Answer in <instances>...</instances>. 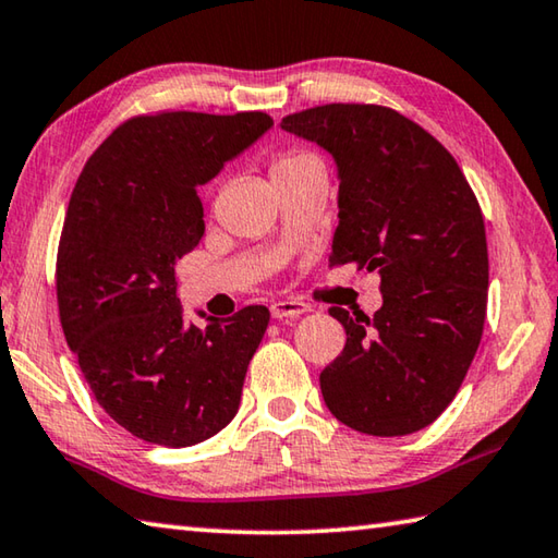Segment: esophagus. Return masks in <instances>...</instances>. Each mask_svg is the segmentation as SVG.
Instances as JSON below:
<instances>
[{"mask_svg":"<svg viewBox=\"0 0 558 558\" xmlns=\"http://www.w3.org/2000/svg\"><path fill=\"white\" fill-rule=\"evenodd\" d=\"M271 311V318H299L301 314H306L308 306L304 301H296V299H284V301H277V304L269 306Z\"/></svg>","mask_w":558,"mask_h":558,"instance_id":"obj_1","label":"esophagus"}]
</instances>
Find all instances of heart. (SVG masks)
<instances>
[{
  "mask_svg": "<svg viewBox=\"0 0 558 558\" xmlns=\"http://www.w3.org/2000/svg\"><path fill=\"white\" fill-rule=\"evenodd\" d=\"M304 163H320L314 154L308 151H289L277 159V163L271 166V173H279V171H289V169H296V166H304Z\"/></svg>",
  "mask_w": 558,
  "mask_h": 558,
  "instance_id": "heart-1",
  "label": "heart"
}]
</instances>
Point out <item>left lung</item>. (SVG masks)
I'll return each mask as SVG.
<instances>
[{"mask_svg": "<svg viewBox=\"0 0 558 558\" xmlns=\"http://www.w3.org/2000/svg\"><path fill=\"white\" fill-rule=\"evenodd\" d=\"M281 130L316 142L338 169V228L328 262H357L383 281L369 318L333 306L345 348L320 392L338 422L369 436L428 426L463 385L487 308L481 205L451 154L379 105H324Z\"/></svg>", "mask_w": 558, "mask_h": 558, "instance_id": "obj_1", "label": "left lung"}]
</instances>
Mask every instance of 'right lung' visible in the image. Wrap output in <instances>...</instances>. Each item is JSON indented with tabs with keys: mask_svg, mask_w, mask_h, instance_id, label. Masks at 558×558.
Returning <instances> with one entry per match:
<instances>
[{
	"mask_svg": "<svg viewBox=\"0 0 558 558\" xmlns=\"http://www.w3.org/2000/svg\"><path fill=\"white\" fill-rule=\"evenodd\" d=\"M271 124L264 112L132 117L77 175L56 262L61 326L100 407L149 444L195 446L240 409L269 311L185 324L175 264L205 232L198 185Z\"/></svg>",
	"mask_w": 558,
	"mask_h": 558,
	"instance_id": "1",
	"label": "right lung"
}]
</instances>
